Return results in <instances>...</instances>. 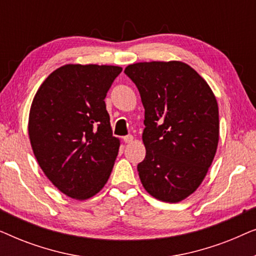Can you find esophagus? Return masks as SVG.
I'll use <instances>...</instances> for the list:
<instances>
[{"label":"esophagus","instance_id":"obj_1","mask_svg":"<svg viewBox=\"0 0 256 256\" xmlns=\"http://www.w3.org/2000/svg\"><path fill=\"white\" fill-rule=\"evenodd\" d=\"M124 141L126 143H132V141H134V136H132V135L124 136Z\"/></svg>","mask_w":256,"mask_h":256}]
</instances>
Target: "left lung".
I'll list each match as a JSON object with an SVG mask.
<instances>
[{"label": "left lung", "instance_id": "left-lung-1", "mask_svg": "<svg viewBox=\"0 0 256 256\" xmlns=\"http://www.w3.org/2000/svg\"><path fill=\"white\" fill-rule=\"evenodd\" d=\"M124 73L135 82L146 110V157L138 166L141 183L160 202H182L202 183L218 148L214 93L180 60L135 62Z\"/></svg>", "mask_w": 256, "mask_h": 256}]
</instances>
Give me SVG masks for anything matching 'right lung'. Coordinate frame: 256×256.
<instances>
[{
	"label": "right lung",
	"mask_w": 256,
	"mask_h": 256,
	"mask_svg": "<svg viewBox=\"0 0 256 256\" xmlns=\"http://www.w3.org/2000/svg\"><path fill=\"white\" fill-rule=\"evenodd\" d=\"M122 68L66 64L40 86L28 132L40 169L59 191L86 200L102 190L120 140L114 138L104 98Z\"/></svg>",
	"instance_id": "1"
}]
</instances>
